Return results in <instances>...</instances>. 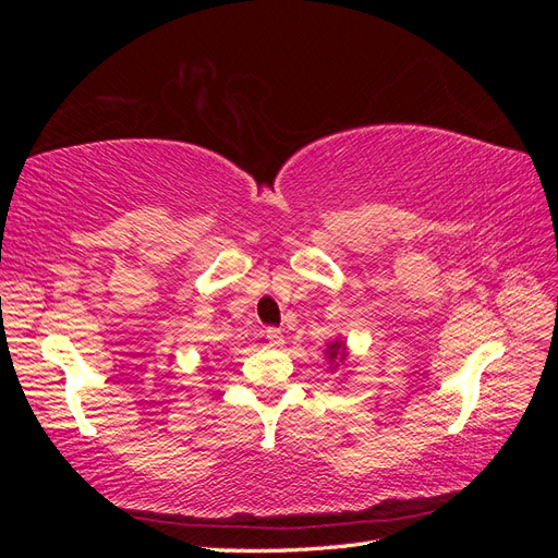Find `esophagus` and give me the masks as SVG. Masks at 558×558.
Returning <instances> with one entry per match:
<instances>
[{"mask_svg": "<svg viewBox=\"0 0 558 558\" xmlns=\"http://www.w3.org/2000/svg\"><path fill=\"white\" fill-rule=\"evenodd\" d=\"M265 337H267L269 347H281V344H283V332H281V330H277V328H267Z\"/></svg>", "mask_w": 558, "mask_h": 558, "instance_id": "34e87169", "label": "esophagus"}]
</instances>
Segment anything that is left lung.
Masks as SVG:
<instances>
[{"instance_id":"8db88e82","label":"left lung","mask_w":558,"mask_h":558,"mask_svg":"<svg viewBox=\"0 0 558 558\" xmlns=\"http://www.w3.org/2000/svg\"><path fill=\"white\" fill-rule=\"evenodd\" d=\"M324 353H326V361H328L330 369H337L340 367V363H344L349 359V347L344 340H332V342H328Z\"/></svg>"}]
</instances>
